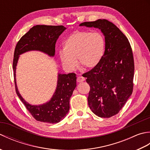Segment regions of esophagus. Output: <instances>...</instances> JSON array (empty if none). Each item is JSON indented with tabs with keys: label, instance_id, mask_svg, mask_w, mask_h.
<instances>
[{
	"label": "esophagus",
	"instance_id": "34e87169",
	"mask_svg": "<svg viewBox=\"0 0 150 150\" xmlns=\"http://www.w3.org/2000/svg\"><path fill=\"white\" fill-rule=\"evenodd\" d=\"M84 81H85V78L83 77H82V76H79V77H78L77 79V82H83Z\"/></svg>",
	"mask_w": 150,
	"mask_h": 150
}]
</instances>
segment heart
Wrapping results in <instances>:
<instances>
[{"mask_svg": "<svg viewBox=\"0 0 150 150\" xmlns=\"http://www.w3.org/2000/svg\"><path fill=\"white\" fill-rule=\"evenodd\" d=\"M105 50L106 39L101 33L76 31L67 37L59 55L62 64L70 71L77 67V59L82 67L91 69L99 64Z\"/></svg>", "mask_w": 150, "mask_h": 150, "instance_id": "heart-1", "label": "heart"}]
</instances>
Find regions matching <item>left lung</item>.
Wrapping results in <instances>:
<instances>
[{"label": "left lung", "mask_w": 150, "mask_h": 150, "mask_svg": "<svg viewBox=\"0 0 150 150\" xmlns=\"http://www.w3.org/2000/svg\"><path fill=\"white\" fill-rule=\"evenodd\" d=\"M80 26L98 28L106 39L101 62L84 75L90 86L88 101L91 110L98 117L110 118L119 112L132 94L135 67L132 47L122 31L106 19Z\"/></svg>", "instance_id": "8db88e82"}]
</instances>
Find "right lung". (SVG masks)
I'll return each mask as SVG.
<instances>
[{"instance_id":"add662e5","label":"right lung","mask_w":150,"mask_h":150,"mask_svg":"<svg viewBox=\"0 0 150 150\" xmlns=\"http://www.w3.org/2000/svg\"><path fill=\"white\" fill-rule=\"evenodd\" d=\"M66 29L63 26L37 25L21 38L15 49L13 69L16 92L31 115L40 122L57 123L66 117L69 109V99L77 86L75 73H59L57 88L51 100L45 104L34 106L25 101L19 93L16 84V66L19 55L29 51H40L53 57L57 40Z\"/></svg>"}]
</instances>
